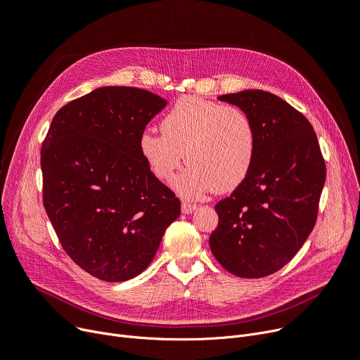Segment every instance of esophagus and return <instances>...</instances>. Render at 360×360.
Masks as SVG:
<instances>
[{
  "instance_id": "1",
  "label": "esophagus",
  "mask_w": 360,
  "mask_h": 360,
  "mask_svg": "<svg viewBox=\"0 0 360 360\" xmlns=\"http://www.w3.org/2000/svg\"><path fill=\"white\" fill-rule=\"evenodd\" d=\"M198 207L195 203H191V202H183L181 203V211L183 214H192Z\"/></svg>"
}]
</instances>
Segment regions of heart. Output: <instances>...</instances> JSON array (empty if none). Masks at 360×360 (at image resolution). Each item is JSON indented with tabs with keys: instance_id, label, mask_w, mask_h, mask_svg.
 Wrapping results in <instances>:
<instances>
[{
	"instance_id": "obj_1",
	"label": "heart",
	"mask_w": 360,
	"mask_h": 360,
	"mask_svg": "<svg viewBox=\"0 0 360 360\" xmlns=\"http://www.w3.org/2000/svg\"><path fill=\"white\" fill-rule=\"evenodd\" d=\"M162 133L143 130L139 150L160 180L169 181L186 161L191 164L176 180L187 198L208 191H234L249 176L256 155V131L250 117L236 107L198 96L174 102L161 122Z\"/></svg>"
}]
</instances>
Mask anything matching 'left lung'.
I'll return each instance as SVG.
<instances>
[{"instance_id": "obj_1", "label": "left lung", "mask_w": 360, "mask_h": 360, "mask_svg": "<svg viewBox=\"0 0 360 360\" xmlns=\"http://www.w3.org/2000/svg\"><path fill=\"white\" fill-rule=\"evenodd\" d=\"M218 99L250 117L256 155L246 180L215 205L210 248L234 276L266 277L292 261L314 230L327 168L312 124L284 99L259 89Z\"/></svg>"}]
</instances>
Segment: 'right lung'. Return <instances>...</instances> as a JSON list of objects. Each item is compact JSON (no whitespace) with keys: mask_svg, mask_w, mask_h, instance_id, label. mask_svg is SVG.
<instances>
[{"mask_svg":"<svg viewBox=\"0 0 360 360\" xmlns=\"http://www.w3.org/2000/svg\"><path fill=\"white\" fill-rule=\"evenodd\" d=\"M165 105L145 89L98 88L60 108L42 143L48 218L65 253L102 281L139 276L180 215L179 198L139 150L141 133Z\"/></svg>","mask_w":360,"mask_h":360,"instance_id":"add662e5","label":"right lung"}]
</instances>
